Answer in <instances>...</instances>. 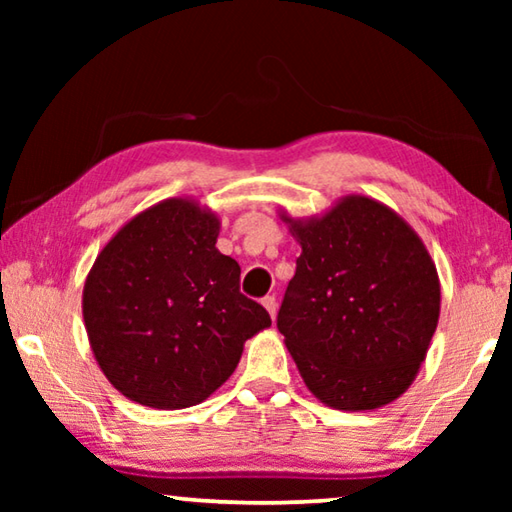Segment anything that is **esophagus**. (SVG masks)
<instances>
[{
	"instance_id": "esophagus-1",
	"label": "esophagus",
	"mask_w": 512,
	"mask_h": 512,
	"mask_svg": "<svg viewBox=\"0 0 512 512\" xmlns=\"http://www.w3.org/2000/svg\"><path fill=\"white\" fill-rule=\"evenodd\" d=\"M262 305H264V309L268 311V314H271V318H275V311H277V300H275L273 296H266V298L262 300Z\"/></svg>"
}]
</instances>
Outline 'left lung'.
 I'll list each match as a JSON object with an SVG mask.
<instances>
[{
    "label": "left lung",
    "instance_id": "8db88e82",
    "mask_svg": "<svg viewBox=\"0 0 512 512\" xmlns=\"http://www.w3.org/2000/svg\"><path fill=\"white\" fill-rule=\"evenodd\" d=\"M302 253L277 329L305 386L332 409L372 411L406 393L440 316L436 264L409 223L350 194L314 216L280 210Z\"/></svg>",
    "mask_w": 512,
    "mask_h": 512
}]
</instances>
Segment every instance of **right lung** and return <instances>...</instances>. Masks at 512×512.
Masks as SVG:
<instances>
[{
	"label": "right lung",
	"mask_w": 512,
	"mask_h": 512,
	"mask_svg": "<svg viewBox=\"0 0 512 512\" xmlns=\"http://www.w3.org/2000/svg\"><path fill=\"white\" fill-rule=\"evenodd\" d=\"M219 214L189 196L135 214L94 259L83 320L94 359L131 402L176 411L207 400L244 343L271 327L219 253Z\"/></svg>",
	"instance_id": "right-lung-1"
}]
</instances>
